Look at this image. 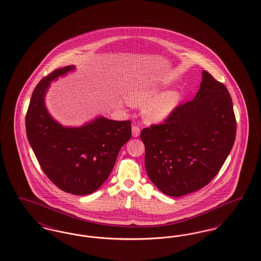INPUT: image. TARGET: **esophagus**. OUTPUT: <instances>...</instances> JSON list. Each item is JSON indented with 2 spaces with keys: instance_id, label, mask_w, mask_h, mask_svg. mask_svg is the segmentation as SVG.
Returning <instances> with one entry per match:
<instances>
[{
  "instance_id": "obj_1",
  "label": "esophagus",
  "mask_w": 261,
  "mask_h": 261,
  "mask_svg": "<svg viewBox=\"0 0 261 261\" xmlns=\"http://www.w3.org/2000/svg\"><path fill=\"white\" fill-rule=\"evenodd\" d=\"M140 132H141V129H140L139 126H137V125L132 126V135H133V137L139 136Z\"/></svg>"
}]
</instances>
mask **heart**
Segmentation results:
<instances>
[{
    "mask_svg": "<svg viewBox=\"0 0 261 261\" xmlns=\"http://www.w3.org/2000/svg\"><path fill=\"white\" fill-rule=\"evenodd\" d=\"M161 88L136 87L127 95V100L132 106H143L144 118L151 123H160L168 118L181 101L178 91L161 93Z\"/></svg>",
    "mask_w": 261,
    "mask_h": 261,
    "instance_id": "b5f03b06",
    "label": "heart"
}]
</instances>
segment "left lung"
I'll return each mask as SVG.
<instances>
[{"label": "left lung", "instance_id": "8db88e82", "mask_svg": "<svg viewBox=\"0 0 261 261\" xmlns=\"http://www.w3.org/2000/svg\"><path fill=\"white\" fill-rule=\"evenodd\" d=\"M237 123L231 96L202 71L199 92L163 123L141 131L150 181L163 194L181 197L206 186L233 148Z\"/></svg>", "mask_w": 261, "mask_h": 261}]
</instances>
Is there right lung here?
Here are the masks:
<instances>
[{"instance_id":"1","label":"right lung","mask_w":261,"mask_h":261,"mask_svg":"<svg viewBox=\"0 0 261 261\" xmlns=\"http://www.w3.org/2000/svg\"><path fill=\"white\" fill-rule=\"evenodd\" d=\"M58 68L34 89L25 116L26 134L38 162L50 181L63 192L83 196L108 179L117 154L131 138V121L99 117L78 128L63 127L47 112L44 97L51 80L73 70Z\"/></svg>"}]
</instances>
